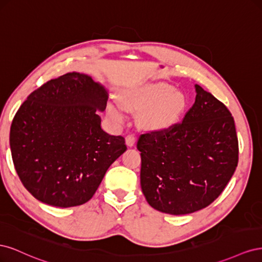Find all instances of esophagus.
Wrapping results in <instances>:
<instances>
[{
    "label": "esophagus",
    "mask_w": 262,
    "mask_h": 262,
    "mask_svg": "<svg viewBox=\"0 0 262 262\" xmlns=\"http://www.w3.org/2000/svg\"><path fill=\"white\" fill-rule=\"evenodd\" d=\"M136 142H137V136L134 133H130L125 137V143L128 146H130V147L133 146L134 144H136Z\"/></svg>",
    "instance_id": "1"
}]
</instances>
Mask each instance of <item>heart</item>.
<instances>
[{
  "label": "heart",
  "mask_w": 262,
  "mask_h": 262,
  "mask_svg": "<svg viewBox=\"0 0 262 262\" xmlns=\"http://www.w3.org/2000/svg\"><path fill=\"white\" fill-rule=\"evenodd\" d=\"M122 106L131 112H144L143 122L150 129H167L175 123L184 112L186 99L180 92L173 91L166 84L145 87L136 94L122 99ZM108 113L117 120H121V115L113 107H108Z\"/></svg>",
  "instance_id": "obj_1"
}]
</instances>
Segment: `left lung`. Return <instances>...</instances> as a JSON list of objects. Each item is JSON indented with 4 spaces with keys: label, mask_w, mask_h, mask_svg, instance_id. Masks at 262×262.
<instances>
[{
    "label": "left lung",
    "mask_w": 262,
    "mask_h": 262,
    "mask_svg": "<svg viewBox=\"0 0 262 262\" xmlns=\"http://www.w3.org/2000/svg\"><path fill=\"white\" fill-rule=\"evenodd\" d=\"M181 122L141 134V188L150 207L182 215L207 208L238 164L234 118L223 102L195 85Z\"/></svg>",
    "instance_id": "1"
}]
</instances>
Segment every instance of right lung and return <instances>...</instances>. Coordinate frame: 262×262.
I'll return each mask as SVG.
<instances>
[{
  "mask_svg": "<svg viewBox=\"0 0 262 262\" xmlns=\"http://www.w3.org/2000/svg\"><path fill=\"white\" fill-rule=\"evenodd\" d=\"M108 93L92 77L67 73L23 102L11 125L15 170L37 200L58 208L86 203L109 166L126 149L124 138L101 129Z\"/></svg>",
  "mask_w": 262,
  "mask_h": 262,
  "instance_id": "right-lung-1",
  "label": "right lung"
}]
</instances>
